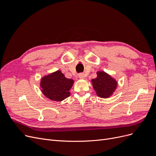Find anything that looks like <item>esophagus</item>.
Here are the masks:
<instances>
[{
  "mask_svg": "<svg viewBox=\"0 0 156 156\" xmlns=\"http://www.w3.org/2000/svg\"><path fill=\"white\" fill-rule=\"evenodd\" d=\"M79 77L80 79H84V73H79Z\"/></svg>",
  "mask_w": 156,
  "mask_h": 156,
  "instance_id": "esophagus-1",
  "label": "esophagus"
}]
</instances>
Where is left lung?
Returning a JSON list of instances; mask_svg holds the SVG:
<instances>
[{"mask_svg":"<svg viewBox=\"0 0 156 156\" xmlns=\"http://www.w3.org/2000/svg\"><path fill=\"white\" fill-rule=\"evenodd\" d=\"M92 83L97 95L102 98L111 96L117 87L115 79L104 72H97V77L92 79Z\"/></svg>","mask_w":156,"mask_h":156,"instance_id":"left-lung-1","label":"left lung"}]
</instances>
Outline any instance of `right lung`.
<instances>
[{
	"label": "right lung",
	"mask_w": 156,
	"mask_h": 156,
	"mask_svg": "<svg viewBox=\"0 0 156 156\" xmlns=\"http://www.w3.org/2000/svg\"><path fill=\"white\" fill-rule=\"evenodd\" d=\"M73 80L67 79L60 71L52 73L41 79V91L50 100L60 101L70 96Z\"/></svg>",
	"instance_id": "1"
}]
</instances>
